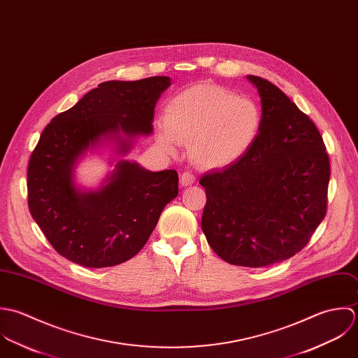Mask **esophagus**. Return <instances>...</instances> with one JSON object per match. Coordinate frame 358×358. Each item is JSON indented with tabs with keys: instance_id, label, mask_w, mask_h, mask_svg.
<instances>
[{
	"instance_id": "esophagus-1",
	"label": "esophagus",
	"mask_w": 358,
	"mask_h": 358,
	"mask_svg": "<svg viewBox=\"0 0 358 358\" xmlns=\"http://www.w3.org/2000/svg\"><path fill=\"white\" fill-rule=\"evenodd\" d=\"M194 182H195V176L192 173L185 171V173L181 174V177H180V185L181 187H189Z\"/></svg>"
}]
</instances>
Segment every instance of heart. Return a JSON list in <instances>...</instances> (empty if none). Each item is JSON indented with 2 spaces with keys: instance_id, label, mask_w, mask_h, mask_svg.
<instances>
[{
  "instance_id": "obj_1",
  "label": "heart",
  "mask_w": 358,
  "mask_h": 358,
  "mask_svg": "<svg viewBox=\"0 0 358 358\" xmlns=\"http://www.w3.org/2000/svg\"><path fill=\"white\" fill-rule=\"evenodd\" d=\"M262 110L248 98L215 84H196L177 94L166 106L157 141L174 153L189 143V156L203 169H225L241 160L256 141Z\"/></svg>"
}]
</instances>
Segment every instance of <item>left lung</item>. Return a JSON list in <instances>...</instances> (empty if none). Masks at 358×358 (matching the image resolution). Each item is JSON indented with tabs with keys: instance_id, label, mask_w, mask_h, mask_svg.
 <instances>
[{
	"instance_id": "8db88e82",
	"label": "left lung",
	"mask_w": 358,
	"mask_h": 358,
	"mask_svg": "<svg viewBox=\"0 0 358 358\" xmlns=\"http://www.w3.org/2000/svg\"><path fill=\"white\" fill-rule=\"evenodd\" d=\"M262 102L248 153L205 174L202 231L229 264L264 267L300 252L327 213L329 157L315 124L273 83L246 76Z\"/></svg>"
}]
</instances>
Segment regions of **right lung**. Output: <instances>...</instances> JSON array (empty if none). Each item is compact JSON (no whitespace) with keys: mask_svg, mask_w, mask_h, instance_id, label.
Wrapping results in <instances>:
<instances>
[{"mask_svg":"<svg viewBox=\"0 0 358 358\" xmlns=\"http://www.w3.org/2000/svg\"><path fill=\"white\" fill-rule=\"evenodd\" d=\"M170 85L167 76L101 83L44 129L29 162V209L61 256L92 268L124 263L177 198L176 170L149 171L120 159L137 138L152 134L155 106ZM106 147L118 160L115 169L98 189L80 187L79 160Z\"/></svg>","mask_w":358,"mask_h":358,"instance_id":"right-lung-1","label":"right lung"}]
</instances>
